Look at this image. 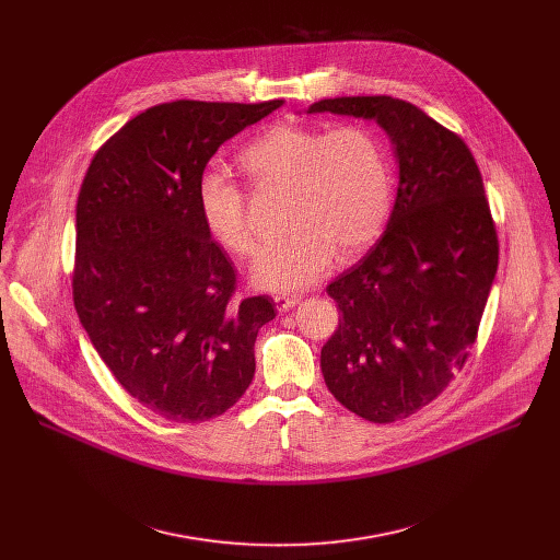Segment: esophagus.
<instances>
[{
	"instance_id": "34e87169",
	"label": "esophagus",
	"mask_w": 560,
	"mask_h": 560,
	"mask_svg": "<svg viewBox=\"0 0 560 560\" xmlns=\"http://www.w3.org/2000/svg\"><path fill=\"white\" fill-rule=\"evenodd\" d=\"M299 301H301L299 294H277V296H275V303H277V310H279V312L292 310Z\"/></svg>"
}]
</instances>
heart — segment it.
<instances>
[{
	"label": "heart",
	"instance_id": "heart-1",
	"mask_svg": "<svg viewBox=\"0 0 560 560\" xmlns=\"http://www.w3.org/2000/svg\"><path fill=\"white\" fill-rule=\"evenodd\" d=\"M238 166L259 188H288L283 242L266 248L250 279L268 292L316 283L337 253L357 257L383 234L394 201V179L381 137L359 124L339 128L279 124L238 152ZM197 203L214 242L238 257L257 250L246 192L217 171L197 182Z\"/></svg>",
	"mask_w": 560,
	"mask_h": 560
}]
</instances>
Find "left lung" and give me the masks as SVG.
I'll return each mask as SVG.
<instances>
[{"label": "left lung", "instance_id": "left-lung-1", "mask_svg": "<svg viewBox=\"0 0 560 560\" xmlns=\"http://www.w3.org/2000/svg\"><path fill=\"white\" fill-rule=\"evenodd\" d=\"M307 115L376 121L398 186L374 248L328 285L339 328L322 350L328 389L350 412L392 423L419 412L463 368L499 268L483 179L465 141L415 104L337 97Z\"/></svg>", "mask_w": 560, "mask_h": 560}]
</instances>
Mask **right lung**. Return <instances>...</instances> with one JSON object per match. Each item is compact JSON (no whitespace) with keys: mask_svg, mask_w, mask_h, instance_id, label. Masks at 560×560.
I'll return each instance as SVG.
<instances>
[{"mask_svg":"<svg viewBox=\"0 0 560 560\" xmlns=\"http://www.w3.org/2000/svg\"><path fill=\"white\" fill-rule=\"evenodd\" d=\"M281 106H152L97 150L79 190V322L121 387L168 421L214 419L253 383L275 303L234 299V268L203 225L197 182L223 141Z\"/></svg>","mask_w":560,"mask_h":560,"instance_id":"1","label":"right lung"}]
</instances>
